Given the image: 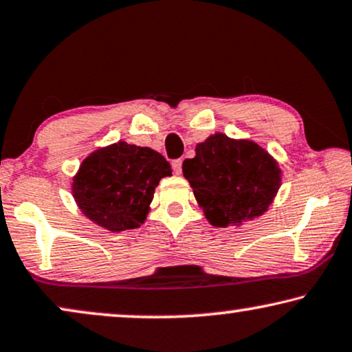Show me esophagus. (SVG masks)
Listing matches in <instances>:
<instances>
[{
	"label": "esophagus",
	"mask_w": 352,
	"mask_h": 352,
	"mask_svg": "<svg viewBox=\"0 0 352 352\" xmlns=\"http://www.w3.org/2000/svg\"><path fill=\"white\" fill-rule=\"evenodd\" d=\"M172 167H174V172L177 175L182 174V160H175L172 162Z\"/></svg>",
	"instance_id": "34e87169"
}]
</instances>
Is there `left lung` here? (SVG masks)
I'll use <instances>...</instances> for the list:
<instances>
[{"label": "left lung", "instance_id": "obj_1", "mask_svg": "<svg viewBox=\"0 0 352 352\" xmlns=\"http://www.w3.org/2000/svg\"><path fill=\"white\" fill-rule=\"evenodd\" d=\"M183 175L210 225L239 226L263 215L280 186V169L268 151L250 140L214 133L183 161Z\"/></svg>", "mask_w": 352, "mask_h": 352}]
</instances>
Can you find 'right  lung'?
Listing matches in <instances>:
<instances>
[{
  "label": "right lung",
  "instance_id": "add662e5",
  "mask_svg": "<svg viewBox=\"0 0 352 352\" xmlns=\"http://www.w3.org/2000/svg\"><path fill=\"white\" fill-rule=\"evenodd\" d=\"M169 175L170 164L157 151L118 142L82 161L72 191L89 220L120 232L145 223L156 186Z\"/></svg>",
  "mask_w": 352,
  "mask_h": 352
}]
</instances>
